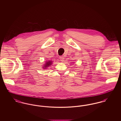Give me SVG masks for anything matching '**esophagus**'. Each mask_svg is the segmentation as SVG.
Returning a JSON list of instances; mask_svg holds the SVG:
<instances>
[{
  "mask_svg": "<svg viewBox=\"0 0 121 121\" xmlns=\"http://www.w3.org/2000/svg\"><path fill=\"white\" fill-rule=\"evenodd\" d=\"M60 61H61L62 62H63V61L64 60V59H65L64 57L63 56H60Z\"/></svg>",
  "mask_w": 121,
  "mask_h": 121,
  "instance_id": "1",
  "label": "esophagus"
}]
</instances>
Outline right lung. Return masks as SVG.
<instances>
[{
  "label": "right lung",
  "mask_w": 121,
  "mask_h": 121,
  "mask_svg": "<svg viewBox=\"0 0 121 121\" xmlns=\"http://www.w3.org/2000/svg\"><path fill=\"white\" fill-rule=\"evenodd\" d=\"M52 64V61H47L46 63V64H45V67H46V68H47L50 66H51Z\"/></svg>",
  "instance_id": "obj_1"
}]
</instances>
